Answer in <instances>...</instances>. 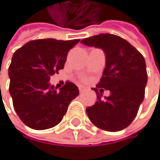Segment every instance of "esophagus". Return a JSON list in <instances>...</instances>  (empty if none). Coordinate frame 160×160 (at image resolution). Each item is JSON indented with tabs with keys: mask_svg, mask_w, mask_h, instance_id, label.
Instances as JSON below:
<instances>
[{
	"mask_svg": "<svg viewBox=\"0 0 160 160\" xmlns=\"http://www.w3.org/2000/svg\"><path fill=\"white\" fill-rule=\"evenodd\" d=\"M85 90H86V88H85L84 86H82V85L79 86V91H80V92H84Z\"/></svg>",
	"mask_w": 160,
	"mask_h": 160,
	"instance_id": "34e87169",
	"label": "esophagus"
}]
</instances>
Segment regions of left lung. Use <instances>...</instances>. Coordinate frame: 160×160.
Segmentation results:
<instances>
[{
  "label": "left lung",
  "instance_id": "left-lung-1",
  "mask_svg": "<svg viewBox=\"0 0 160 160\" xmlns=\"http://www.w3.org/2000/svg\"><path fill=\"white\" fill-rule=\"evenodd\" d=\"M81 43L104 51L106 66L97 87L111 93L102 100V94L99 95L94 88L98 101L86 109L88 117L97 128L104 131L119 132L126 129L136 118L144 98L148 73L143 56L127 40L110 33L84 38Z\"/></svg>",
  "mask_w": 160,
  "mask_h": 160
}]
</instances>
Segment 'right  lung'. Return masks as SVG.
<instances>
[{
	"instance_id": "1",
	"label": "right lung",
	"mask_w": 160,
	"mask_h": 160,
	"mask_svg": "<svg viewBox=\"0 0 160 160\" xmlns=\"http://www.w3.org/2000/svg\"><path fill=\"white\" fill-rule=\"evenodd\" d=\"M79 41L31 40L13 53L8 67L10 94L18 116L30 129L58 125L70 102L79 95L78 87L71 82L59 90L49 83L50 76L63 69L68 51Z\"/></svg>"
}]
</instances>
